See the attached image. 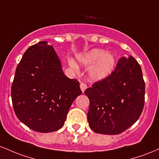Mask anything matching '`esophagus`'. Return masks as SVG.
Masks as SVG:
<instances>
[{"mask_svg": "<svg viewBox=\"0 0 159 159\" xmlns=\"http://www.w3.org/2000/svg\"><path fill=\"white\" fill-rule=\"evenodd\" d=\"M86 89H87V85H85V83H80V89H81V91L83 92V93L85 92V90Z\"/></svg>", "mask_w": 159, "mask_h": 159, "instance_id": "esophagus-1", "label": "esophagus"}]
</instances>
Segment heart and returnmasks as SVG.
<instances>
[{
	"mask_svg": "<svg viewBox=\"0 0 159 159\" xmlns=\"http://www.w3.org/2000/svg\"><path fill=\"white\" fill-rule=\"evenodd\" d=\"M76 59L82 65H91L88 70V76L89 79L94 82L102 81L109 77L116 66V58L113 53L97 48L78 55ZM68 62L73 69L79 70V67L74 60L69 59Z\"/></svg>",
	"mask_w": 159,
	"mask_h": 159,
	"instance_id": "b5f03b06",
	"label": "heart"
}]
</instances>
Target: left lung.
<instances>
[{"label":"left lung","mask_w":159,"mask_h":159,"mask_svg":"<svg viewBox=\"0 0 159 159\" xmlns=\"http://www.w3.org/2000/svg\"><path fill=\"white\" fill-rule=\"evenodd\" d=\"M84 93L90 102L87 119L91 129L102 134H119L137 122L143 109L141 67L133 56L122 57L113 74Z\"/></svg>","instance_id":"1"}]
</instances>
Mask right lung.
<instances>
[{"instance_id": "obj_1", "label": "right lung", "mask_w": 159, "mask_h": 159, "mask_svg": "<svg viewBox=\"0 0 159 159\" xmlns=\"http://www.w3.org/2000/svg\"><path fill=\"white\" fill-rule=\"evenodd\" d=\"M81 94L80 83L65 76L60 58L48 42L40 41L25 51L11 89L14 111L23 124L41 133L60 129Z\"/></svg>"}]
</instances>
